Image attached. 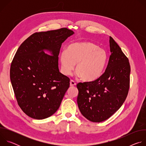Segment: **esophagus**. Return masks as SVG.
<instances>
[{
  "label": "esophagus",
  "mask_w": 146,
  "mask_h": 146,
  "mask_svg": "<svg viewBox=\"0 0 146 146\" xmlns=\"http://www.w3.org/2000/svg\"><path fill=\"white\" fill-rule=\"evenodd\" d=\"M76 85V83L73 81V80H70V86L73 87V86H74Z\"/></svg>",
  "instance_id": "1"
}]
</instances>
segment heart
Returning <instances> with one entry per match:
<instances>
[{
    "label": "heart",
    "instance_id": "obj_1",
    "mask_svg": "<svg viewBox=\"0 0 146 146\" xmlns=\"http://www.w3.org/2000/svg\"><path fill=\"white\" fill-rule=\"evenodd\" d=\"M108 59L105 50L90 41L70 44L60 56L61 69L64 74L70 75L77 64L78 76L86 81H95L102 76Z\"/></svg>",
    "mask_w": 146,
    "mask_h": 146
}]
</instances>
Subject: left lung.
Returning a JSON list of instances; mask_svg holds the SVG:
<instances>
[{
  "instance_id": "8db88e82",
  "label": "left lung",
  "mask_w": 146,
  "mask_h": 146,
  "mask_svg": "<svg viewBox=\"0 0 146 146\" xmlns=\"http://www.w3.org/2000/svg\"><path fill=\"white\" fill-rule=\"evenodd\" d=\"M109 43L111 55L105 73L95 81L77 85L79 110L94 122L104 121L113 115L125 100L129 88V60L111 36Z\"/></svg>"
}]
</instances>
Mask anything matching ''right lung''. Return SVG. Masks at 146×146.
<instances>
[{
    "mask_svg": "<svg viewBox=\"0 0 146 146\" xmlns=\"http://www.w3.org/2000/svg\"><path fill=\"white\" fill-rule=\"evenodd\" d=\"M74 33L66 28L35 33L17 50L10 80L18 105L29 117L44 119L59 108L70 79L59 72L58 55L62 44Z\"/></svg>",
    "mask_w": 146,
    "mask_h": 146,
    "instance_id": "1",
    "label": "right lung"
}]
</instances>
